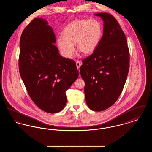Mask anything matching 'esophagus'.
<instances>
[{
  "label": "esophagus",
  "mask_w": 152,
  "mask_h": 152,
  "mask_svg": "<svg viewBox=\"0 0 152 152\" xmlns=\"http://www.w3.org/2000/svg\"><path fill=\"white\" fill-rule=\"evenodd\" d=\"M76 66H77V69H79L80 66L82 65V63H81V61H80L79 60H77L76 63Z\"/></svg>",
  "instance_id": "34e87169"
}]
</instances>
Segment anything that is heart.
Segmentation results:
<instances>
[{"mask_svg":"<svg viewBox=\"0 0 152 152\" xmlns=\"http://www.w3.org/2000/svg\"><path fill=\"white\" fill-rule=\"evenodd\" d=\"M63 34V36L57 38L58 48L63 56L71 58L75 52V44L83 53H92L101 40L102 26L95 19L76 20L65 27Z\"/></svg>","mask_w":152,"mask_h":152,"instance_id":"1","label":"heart"}]
</instances>
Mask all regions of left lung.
Segmentation results:
<instances>
[{"label": "left lung", "mask_w": 152, "mask_h": 152, "mask_svg": "<svg viewBox=\"0 0 152 152\" xmlns=\"http://www.w3.org/2000/svg\"><path fill=\"white\" fill-rule=\"evenodd\" d=\"M104 20L103 35L94 53L82 60L80 68L85 81L87 105L101 112L113 105L123 91L129 68L126 38L116 18L99 13Z\"/></svg>", "instance_id": "1"}]
</instances>
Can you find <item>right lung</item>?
<instances>
[{
    "label": "right lung",
    "instance_id": "add662e5",
    "mask_svg": "<svg viewBox=\"0 0 152 152\" xmlns=\"http://www.w3.org/2000/svg\"><path fill=\"white\" fill-rule=\"evenodd\" d=\"M55 42L51 26L39 18L26 26L20 40L19 68L22 80L33 102L50 113L64 108L65 92L79 76L75 61L60 55Z\"/></svg>",
    "mask_w": 152,
    "mask_h": 152
}]
</instances>
